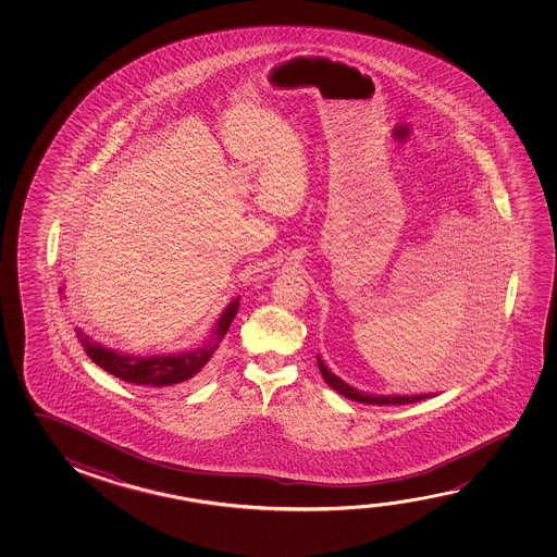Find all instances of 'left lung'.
<instances>
[{
  "instance_id": "8db88e82",
  "label": "left lung",
  "mask_w": 557,
  "mask_h": 557,
  "mask_svg": "<svg viewBox=\"0 0 557 557\" xmlns=\"http://www.w3.org/2000/svg\"><path fill=\"white\" fill-rule=\"evenodd\" d=\"M319 369L322 376H324V381H326L336 393L346 396L349 400L361 401V404H373V406H400V404H413V401H421L425 400V398H431V396H435L433 393L418 394V396H374V394L359 393L354 386H349V384L344 383L342 379H337L336 374L330 373L320 357Z\"/></svg>"
}]
</instances>
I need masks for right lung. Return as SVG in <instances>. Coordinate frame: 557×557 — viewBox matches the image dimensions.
<instances>
[{"label": "right lung", "instance_id": "1", "mask_svg": "<svg viewBox=\"0 0 557 557\" xmlns=\"http://www.w3.org/2000/svg\"><path fill=\"white\" fill-rule=\"evenodd\" d=\"M237 310L238 299H235L221 314L220 322L213 332V339H211L215 344H208L196 351L173 354V356H122L114 349H107V347L99 346L97 342H92L91 337L83 334L82 329H75V332H77L82 346L85 347V354L91 357L92 363H97L107 373L114 374V376H119L120 381H126V383L164 388V386L186 383L194 374L200 373L201 367L210 361L213 351L218 349L221 337L227 334Z\"/></svg>", "mask_w": 557, "mask_h": 557}]
</instances>
